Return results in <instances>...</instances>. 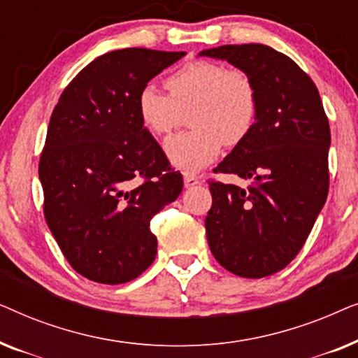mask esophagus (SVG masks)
<instances>
[{"instance_id":"esophagus-1","label":"esophagus","mask_w":358,"mask_h":358,"mask_svg":"<svg viewBox=\"0 0 358 358\" xmlns=\"http://www.w3.org/2000/svg\"><path fill=\"white\" fill-rule=\"evenodd\" d=\"M199 182H200L199 178H195V176H190V174L184 176V185H185V187H192V185L199 184Z\"/></svg>"}]
</instances>
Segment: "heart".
<instances>
[{"mask_svg": "<svg viewBox=\"0 0 358 358\" xmlns=\"http://www.w3.org/2000/svg\"><path fill=\"white\" fill-rule=\"evenodd\" d=\"M169 94L155 86L138 92V115L151 134L168 136L190 119L194 130L166 141L176 168L195 173L217 159L222 146L248 138L259 114L256 83L241 68L195 60L171 73L164 81Z\"/></svg>", "mask_w": 358, "mask_h": 358, "instance_id": "heart-1", "label": "heart"}]
</instances>
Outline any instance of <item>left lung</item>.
<instances>
[{"mask_svg":"<svg viewBox=\"0 0 358 358\" xmlns=\"http://www.w3.org/2000/svg\"><path fill=\"white\" fill-rule=\"evenodd\" d=\"M199 55L248 71L259 94L252 131L213 169L249 184L208 180L210 251L234 275H272L296 257L324 207L329 122L316 85L290 57L262 43L222 45Z\"/></svg>","mask_w":358,"mask_h":358,"instance_id":"1","label":"left lung"}]
</instances>
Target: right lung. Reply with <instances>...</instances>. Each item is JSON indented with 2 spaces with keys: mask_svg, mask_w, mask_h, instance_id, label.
Returning a JSON list of instances; mask_svg holds the SVG:
<instances>
[{
  "mask_svg": "<svg viewBox=\"0 0 358 358\" xmlns=\"http://www.w3.org/2000/svg\"><path fill=\"white\" fill-rule=\"evenodd\" d=\"M185 52L122 48L73 78L52 112L38 163L43 215L83 277L117 285L156 257L150 222L182 192V176L138 115V92Z\"/></svg>",
  "mask_w": 358,
  "mask_h": 358,
  "instance_id": "add662e5",
  "label": "right lung"
}]
</instances>
